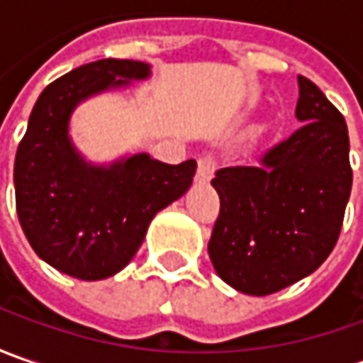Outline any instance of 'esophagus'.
<instances>
[{
  "label": "esophagus",
  "mask_w": 363,
  "mask_h": 363,
  "mask_svg": "<svg viewBox=\"0 0 363 363\" xmlns=\"http://www.w3.org/2000/svg\"><path fill=\"white\" fill-rule=\"evenodd\" d=\"M216 172V160L212 157V155H203L198 161V172H196V179L198 182H210L212 179V175Z\"/></svg>",
  "instance_id": "34e87169"
}]
</instances>
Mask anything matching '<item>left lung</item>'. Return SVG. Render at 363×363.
<instances>
[{
	"instance_id": "8db88e82",
	"label": "left lung",
	"mask_w": 363,
	"mask_h": 363,
	"mask_svg": "<svg viewBox=\"0 0 363 363\" xmlns=\"http://www.w3.org/2000/svg\"><path fill=\"white\" fill-rule=\"evenodd\" d=\"M303 123L258 165L218 169L220 214L208 255L222 281L246 295H271L317 271L340 238L352 191L343 115L299 77Z\"/></svg>"
}]
</instances>
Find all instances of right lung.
I'll return each instance as SVG.
<instances>
[{"label": "right lung", "mask_w": 363, "mask_h": 363, "mask_svg": "<svg viewBox=\"0 0 363 363\" xmlns=\"http://www.w3.org/2000/svg\"><path fill=\"white\" fill-rule=\"evenodd\" d=\"M149 74L145 62L96 60L54 80L32 108L13 165L16 210L35 255L64 274L101 281L125 269L153 216L194 182L196 160L169 165L135 153L92 165L70 141L78 103Z\"/></svg>", "instance_id": "right-lung-1"}]
</instances>
